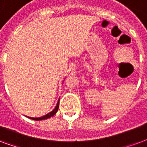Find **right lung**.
I'll return each mask as SVG.
<instances>
[{"label":"right lung","mask_w":147,"mask_h":147,"mask_svg":"<svg viewBox=\"0 0 147 147\" xmlns=\"http://www.w3.org/2000/svg\"><path fill=\"white\" fill-rule=\"evenodd\" d=\"M59 101H58L57 104L55 106V107L54 110H52V111H51V112L48 113V114L45 115V116L40 117H28L29 118L32 119V120H34V121H41V120H45V119L50 118L51 117L54 116L55 114L56 113V112L58 111V110H59Z\"/></svg>","instance_id":"add662e5"}]
</instances>
